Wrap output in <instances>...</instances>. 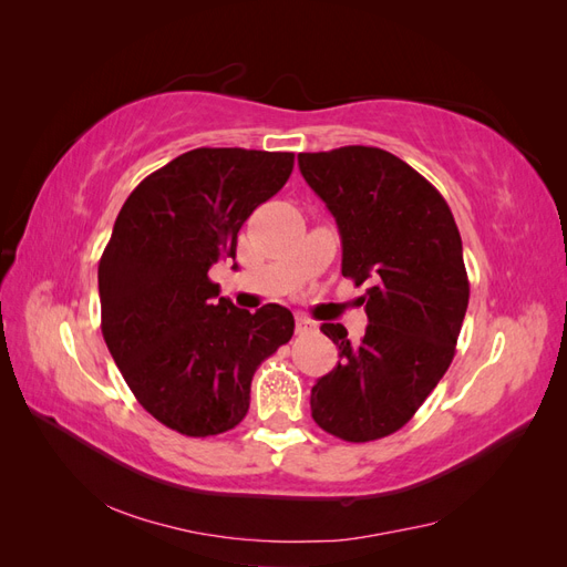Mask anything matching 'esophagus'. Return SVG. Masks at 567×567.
I'll list each match as a JSON object with an SVG mask.
<instances>
[{
	"instance_id": "esophagus-1",
	"label": "esophagus",
	"mask_w": 567,
	"mask_h": 567,
	"mask_svg": "<svg viewBox=\"0 0 567 567\" xmlns=\"http://www.w3.org/2000/svg\"><path fill=\"white\" fill-rule=\"evenodd\" d=\"M315 329H317V323H315L312 319H307V317H302V315L296 317V331H298V333H310V331H315Z\"/></svg>"
}]
</instances>
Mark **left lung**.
<instances>
[{"label":"left lung","mask_w":567,"mask_h":567,"mask_svg":"<svg viewBox=\"0 0 567 567\" xmlns=\"http://www.w3.org/2000/svg\"><path fill=\"white\" fill-rule=\"evenodd\" d=\"M298 165L336 217L342 277L369 284L362 340L321 326L340 362L312 388V419L340 440H381L411 421L454 359L471 293L461 236L437 188L383 148L298 153Z\"/></svg>","instance_id":"obj_1"}]
</instances>
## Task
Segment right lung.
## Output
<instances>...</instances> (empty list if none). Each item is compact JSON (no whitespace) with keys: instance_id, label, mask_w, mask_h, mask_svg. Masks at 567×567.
Segmentation results:
<instances>
[{"instance_id":"obj_1","label":"right lung","mask_w":567,"mask_h":567,"mask_svg":"<svg viewBox=\"0 0 567 567\" xmlns=\"http://www.w3.org/2000/svg\"><path fill=\"white\" fill-rule=\"evenodd\" d=\"M293 161L186 151L136 186L115 219L99 262L101 333L136 402L182 435L241 423L255 369L293 336L286 307L238 310L208 277L236 257L244 221L288 182Z\"/></svg>"}]
</instances>
